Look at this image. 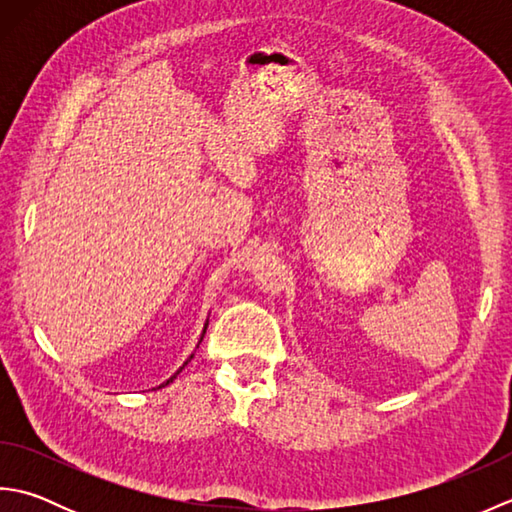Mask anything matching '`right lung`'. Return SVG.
I'll list each match as a JSON object with an SVG mask.
<instances>
[{"label":"right lung","instance_id":"obj_1","mask_svg":"<svg viewBox=\"0 0 512 512\" xmlns=\"http://www.w3.org/2000/svg\"><path fill=\"white\" fill-rule=\"evenodd\" d=\"M202 336H204V334H202ZM191 358H193V356H191ZM176 376H178V374H176ZM176 376H173V378H176ZM173 378H169V380H167V383H165V385H169V383H171V380H173ZM165 385H162V387H165Z\"/></svg>","mask_w":512,"mask_h":512}]
</instances>
